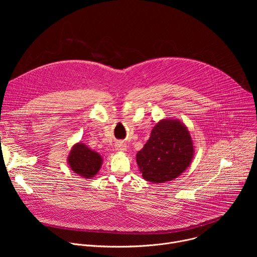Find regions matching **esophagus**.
<instances>
[{
	"mask_svg": "<svg viewBox=\"0 0 257 257\" xmlns=\"http://www.w3.org/2000/svg\"><path fill=\"white\" fill-rule=\"evenodd\" d=\"M116 151L117 152H120V153H125L126 151H127V145L124 143V142H121V141H119V142H117L116 143Z\"/></svg>",
	"mask_w": 257,
	"mask_h": 257,
	"instance_id": "obj_1",
	"label": "esophagus"
}]
</instances>
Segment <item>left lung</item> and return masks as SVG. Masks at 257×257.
<instances>
[{
  "instance_id": "left-lung-1",
  "label": "left lung",
  "mask_w": 257,
  "mask_h": 257,
  "mask_svg": "<svg viewBox=\"0 0 257 257\" xmlns=\"http://www.w3.org/2000/svg\"><path fill=\"white\" fill-rule=\"evenodd\" d=\"M194 145L186 125L179 119L160 120L149 140L136 154L142 178L159 184L184 173L194 157Z\"/></svg>"
}]
</instances>
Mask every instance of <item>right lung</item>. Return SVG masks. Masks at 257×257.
Wrapping results in <instances>:
<instances>
[{"instance_id": "obj_1", "label": "right lung", "mask_w": 257, "mask_h": 257, "mask_svg": "<svg viewBox=\"0 0 257 257\" xmlns=\"http://www.w3.org/2000/svg\"><path fill=\"white\" fill-rule=\"evenodd\" d=\"M69 168L84 179L93 178L100 170L102 157L82 142L72 146L67 158Z\"/></svg>"}]
</instances>
